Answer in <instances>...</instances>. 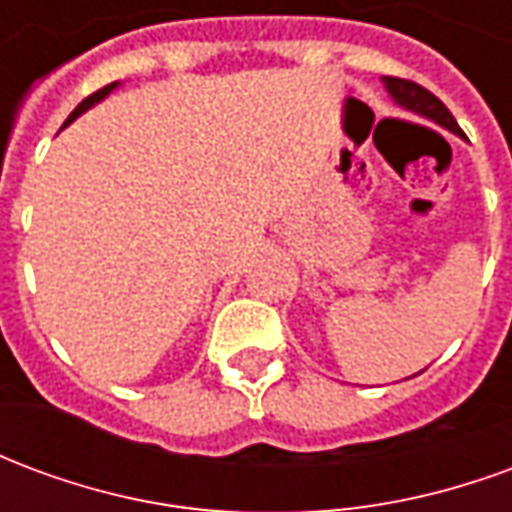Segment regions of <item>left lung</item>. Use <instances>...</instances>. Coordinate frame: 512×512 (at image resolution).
<instances>
[{"mask_svg": "<svg viewBox=\"0 0 512 512\" xmlns=\"http://www.w3.org/2000/svg\"><path fill=\"white\" fill-rule=\"evenodd\" d=\"M384 82V90L389 93V98L395 101L400 109H406L411 115L425 117L430 123H436V126L447 128L455 136H463L461 126L455 123V117L450 115V109L441 104L436 95L425 90V87H419V84L408 82V79H395V76H384L381 79Z\"/></svg>", "mask_w": 512, "mask_h": 512, "instance_id": "1", "label": "left lung"}]
</instances>
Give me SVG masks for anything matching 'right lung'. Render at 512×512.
Here are the masks:
<instances>
[{
    "label": "right lung",
    "mask_w": 512,
    "mask_h": 512,
    "mask_svg": "<svg viewBox=\"0 0 512 512\" xmlns=\"http://www.w3.org/2000/svg\"><path fill=\"white\" fill-rule=\"evenodd\" d=\"M117 87H120V82H112V84H106L104 90H98V93H93V95H90V98H84L82 104H79V106H76V109H73L71 117H68V120H65V126H62V128H68V126H71V123H73V120H76V117H82L84 112H87V109H93L95 104H101V101H104L106 95L112 93V90H117Z\"/></svg>",
    "instance_id": "1"
}]
</instances>
